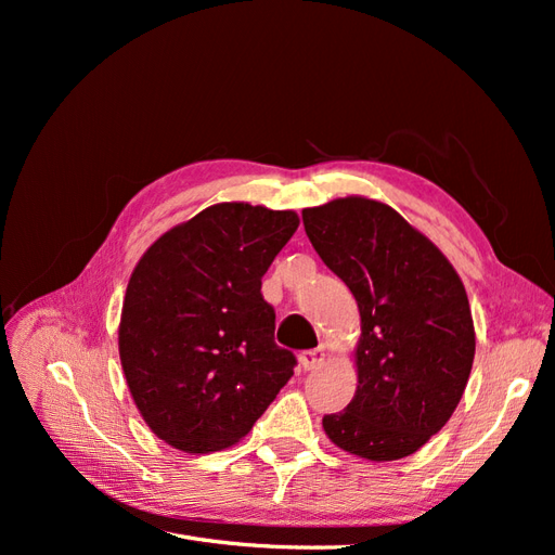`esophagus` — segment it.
Segmentation results:
<instances>
[{
	"label": "esophagus",
	"instance_id": "esophagus-1",
	"mask_svg": "<svg viewBox=\"0 0 555 555\" xmlns=\"http://www.w3.org/2000/svg\"><path fill=\"white\" fill-rule=\"evenodd\" d=\"M298 361H300V365H304V371H314L317 365L324 363V349L319 347V349H306V351H300Z\"/></svg>",
	"mask_w": 555,
	"mask_h": 555
}]
</instances>
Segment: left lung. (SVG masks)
<instances>
[{
  "instance_id": "8db88e82",
  "label": "left lung",
  "mask_w": 555,
  "mask_h": 555,
  "mask_svg": "<svg viewBox=\"0 0 555 555\" xmlns=\"http://www.w3.org/2000/svg\"><path fill=\"white\" fill-rule=\"evenodd\" d=\"M304 227L361 312L357 393L324 416V430L354 456L405 459L442 430L473 371L463 282L424 233L379 201L347 196L306 208Z\"/></svg>"
}]
</instances>
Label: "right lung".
I'll list each match as a JSON object with an SVG mask.
<instances>
[{
  "mask_svg": "<svg viewBox=\"0 0 555 555\" xmlns=\"http://www.w3.org/2000/svg\"><path fill=\"white\" fill-rule=\"evenodd\" d=\"M292 210L217 204L150 245L127 284L120 361L157 438L188 453L236 444L294 375L261 278Z\"/></svg>",
  "mask_w": 555,
  "mask_h": 555,
  "instance_id": "add662e5",
  "label": "right lung"
}]
</instances>
